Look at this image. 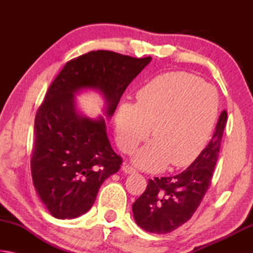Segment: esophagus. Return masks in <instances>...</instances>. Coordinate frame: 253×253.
Here are the masks:
<instances>
[{
	"label": "esophagus",
	"instance_id": "1",
	"mask_svg": "<svg viewBox=\"0 0 253 253\" xmlns=\"http://www.w3.org/2000/svg\"><path fill=\"white\" fill-rule=\"evenodd\" d=\"M123 170L127 174H134L137 172V169L135 168H132V166L128 165V164H124L123 165Z\"/></svg>",
	"mask_w": 253,
	"mask_h": 253
}]
</instances>
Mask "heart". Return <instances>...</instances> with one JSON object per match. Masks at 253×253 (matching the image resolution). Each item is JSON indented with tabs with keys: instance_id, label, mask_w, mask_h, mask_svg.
<instances>
[{
	"instance_id": "obj_1",
	"label": "heart",
	"mask_w": 253,
	"mask_h": 253,
	"mask_svg": "<svg viewBox=\"0 0 253 253\" xmlns=\"http://www.w3.org/2000/svg\"><path fill=\"white\" fill-rule=\"evenodd\" d=\"M137 102H123L115 117L119 148L130 154L147 138L153 142L134 157L139 168L160 170L190 165L207 144L217 115L215 89L184 71L157 76L137 92Z\"/></svg>"
}]
</instances>
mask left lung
<instances>
[{
	"instance_id": "left-lung-1",
	"label": "left lung",
	"mask_w": 253,
	"mask_h": 253,
	"mask_svg": "<svg viewBox=\"0 0 253 253\" xmlns=\"http://www.w3.org/2000/svg\"><path fill=\"white\" fill-rule=\"evenodd\" d=\"M228 119L223 110L215 131L195 161L174 176L149 179L146 190L132 204L136 223L148 232H172L191 219L211 185Z\"/></svg>"
}]
</instances>
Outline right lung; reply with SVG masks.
Segmentation results:
<instances>
[{
	"instance_id": "1",
	"label": "right lung",
	"mask_w": 253,
	"mask_h": 253,
	"mask_svg": "<svg viewBox=\"0 0 253 253\" xmlns=\"http://www.w3.org/2000/svg\"><path fill=\"white\" fill-rule=\"evenodd\" d=\"M151 60L90 51L68 61L51 83L34 119L31 174L52 216L74 219L87 212L101 184L123 163L107 138L105 119L80 117L74 93L83 88L99 89L111 116L127 85Z\"/></svg>"
}]
</instances>
